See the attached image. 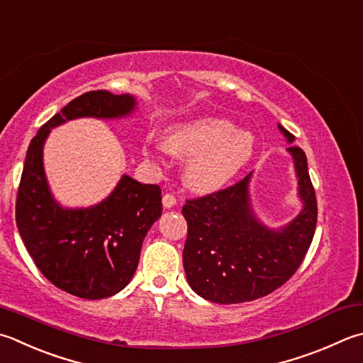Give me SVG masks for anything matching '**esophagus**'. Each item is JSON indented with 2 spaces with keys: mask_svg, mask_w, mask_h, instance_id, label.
I'll return each mask as SVG.
<instances>
[{
  "mask_svg": "<svg viewBox=\"0 0 363 363\" xmlns=\"http://www.w3.org/2000/svg\"><path fill=\"white\" fill-rule=\"evenodd\" d=\"M162 205L164 208H172L177 205V197L172 193H166L162 196Z\"/></svg>",
  "mask_w": 363,
  "mask_h": 363,
  "instance_id": "obj_1",
  "label": "esophagus"
}]
</instances>
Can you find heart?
<instances>
[{"label":"heart","instance_id":"1","mask_svg":"<svg viewBox=\"0 0 363 363\" xmlns=\"http://www.w3.org/2000/svg\"><path fill=\"white\" fill-rule=\"evenodd\" d=\"M166 148L175 156H191L186 167L189 186L215 191L225 186L251 160L255 138L248 131H235L223 118H196L172 128Z\"/></svg>","mask_w":363,"mask_h":363}]
</instances>
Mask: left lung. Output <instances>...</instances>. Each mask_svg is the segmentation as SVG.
Here are the masks:
<instances>
[{"instance_id":"1","label":"left lung","mask_w":363,"mask_h":363,"mask_svg":"<svg viewBox=\"0 0 363 363\" xmlns=\"http://www.w3.org/2000/svg\"><path fill=\"white\" fill-rule=\"evenodd\" d=\"M286 139L294 135L279 126ZM303 210L281 232H273L252 215L248 174L228 188L186 199L188 223L183 267L196 294L215 303H243L269 296L297 272L308 252L318 221V202L305 152L291 145Z\"/></svg>"}]
</instances>
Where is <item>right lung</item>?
<instances>
[{
    "label": "right lung",
    "instance_id": "obj_1",
    "mask_svg": "<svg viewBox=\"0 0 363 363\" xmlns=\"http://www.w3.org/2000/svg\"><path fill=\"white\" fill-rule=\"evenodd\" d=\"M134 104L129 94L84 93L40 126L26 152L16 202L20 237L40 273L75 297L98 300L126 288L138 269L143 238L161 216V188L123 175L104 202L86 210L61 208L45 182L44 140L67 120L121 117Z\"/></svg>",
    "mask_w": 363,
    "mask_h": 363
}]
</instances>
